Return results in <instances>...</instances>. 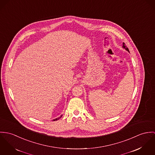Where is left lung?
Wrapping results in <instances>:
<instances>
[{"label": "left lung", "instance_id": "8db88e82", "mask_svg": "<svg viewBox=\"0 0 155 155\" xmlns=\"http://www.w3.org/2000/svg\"><path fill=\"white\" fill-rule=\"evenodd\" d=\"M122 48H123L124 49H125L126 51H127L128 52H130L129 50H128V48L125 45V43H123V44H122Z\"/></svg>", "mask_w": 155, "mask_h": 155}]
</instances>
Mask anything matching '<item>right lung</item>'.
Returning <instances> with one entry per match:
<instances>
[{"label":"right lung","mask_w":155,"mask_h":155,"mask_svg":"<svg viewBox=\"0 0 155 155\" xmlns=\"http://www.w3.org/2000/svg\"><path fill=\"white\" fill-rule=\"evenodd\" d=\"M62 115H61V117H59V118H56V119H54L53 120H59V119H60V118L62 117Z\"/></svg>","instance_id":"add662e5"}]
</instances>
